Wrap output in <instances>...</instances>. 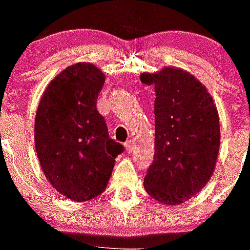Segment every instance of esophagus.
<instances>
[{
	"mask_svg": "<svg viewBox=\"0 0 250 250\" xmlns=\"http://www.w3.org/2000/svg\"><path fill=\"white\" fill-rule=\"evenodd\" d=\"M125 151L127 152H132L133 149H134V145H133L132 142H127L125 144Z\"/></svg>",
	"mask_w": 250,
	"mask_h": 250,
	"instance_id": "1",
	"label": "esophagus"
}]
</instances>
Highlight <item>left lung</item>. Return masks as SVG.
Wrapping results in <instances>:
<instances>
[{
  "label": "left lung",
  "instance_id": "1",
  "mask_svg": "<svg viewBox=\"0 0 250 250\" xmlns=\"http://www.w3.org/2000/svg\"><path fill=\"white\" fill-rule=\"evenodd\" d=\"M155 86V155L145 192L164 205H179L207 186L220 149L214 99L193 74L176 67L140 74Z\"/></svg>",
  "mask_w": 250,
  "mask_h": 250
}]
</instances>
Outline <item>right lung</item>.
Returning a JSON list of instances; mask_svg holds the SVG:
<instances>
[{
    "label": "right lung",
    "mask_w": 250,
    "mask_h": 250,
    "mask_svg": "<svg viewBox=\"0 0 250 250\" xmlns=\"http://www.w3.org/2000/svg\"><path fill=\"white\" fill-rule=\"evenodd\" d=\"M104 83L94 64H72L46 86L36 110L34 139L43 174L56 192L77 203L106 189L123 151L96 108Z\"/></svg>",
    "instance_id": "add662e5"
}]
</instances>
